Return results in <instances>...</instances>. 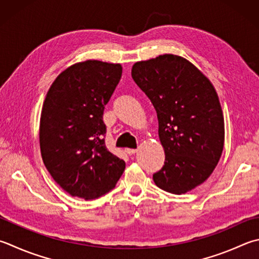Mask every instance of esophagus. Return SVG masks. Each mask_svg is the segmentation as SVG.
<instances>
[{
  "instance_id": "1",
  "label": "esophagus",
  "mask_w": 259,
  "mask_h": 259,
  "mask_svg": "<svg viewBox=\"0 0 259 259\" xmlns=\"http://www.w3.org/2000/svg\"><path fill=\"white\" fill-rule=\"evenodd\" d=\"M125 152L131 155V154H134V153L138 152V150H136V149H125Z\"/></svg>"
}]
</instances>
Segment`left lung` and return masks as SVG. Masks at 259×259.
<instances>
[{
	"instance_id": "1",
	"label": "left lung",
	"mask_w": 259,
	"mask_h": 259,
	"mask_svg": "<svg viewBox=\"0 0 259 259\" xmlns=\"http://www.w3.org/2000/svg\"><path fill=\"white\" fill-rule=\"evenodd\" d=\"M132 77L152 102L165 159L157 186L182 195L215 169L224 145L220 100L207 77L186 58L163 54L136 62Z\"/></svg>"
}]
</instances>
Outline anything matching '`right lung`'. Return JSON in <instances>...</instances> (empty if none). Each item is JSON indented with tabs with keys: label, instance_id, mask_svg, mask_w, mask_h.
<instances>
[{
	"label": "right lung",
	"instance_id": "1",
	"mask_svg": "<svg viewBox=\"0 0 259 259\" xmlns=\"http://www.w3.org/2000/svg\"><path fill=\"white\" fill-rule=\"evenodd\" d=\"M121 72V65L114 63H75L56 77L46 95L39 126L41 158L53 179L72 196L98 198L124 172L125 161L106 148L102 120Z\"/></svg>",
	"mask_w": 259,
	"mask_h": 259
}]
</instances>
